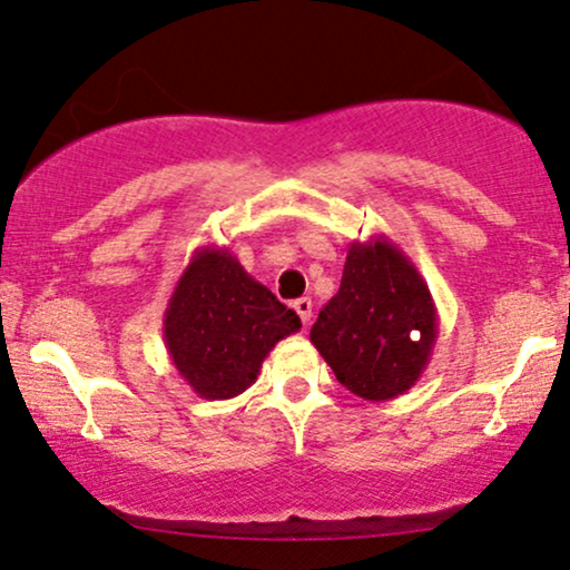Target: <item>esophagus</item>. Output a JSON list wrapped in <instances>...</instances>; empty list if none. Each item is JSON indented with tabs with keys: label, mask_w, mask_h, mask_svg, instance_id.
<instances>
[{
	"label": "esophagus",
	"mask_w": 570,
	"mask_h": 570,
	"mask_svg": "<svg viewBox=\"0 0 570 570\" xmlns=\"http://www.w3.org/2000/svg\"><path fill=\"white\" fill-rule=\"evenodd\" d=\"M294 311H297V316H299V322H303L305 326L311 324V316H313V299L311 297H299V299H294Z\"/></svg>",
	"instance_id": "1"
}]
</instances>
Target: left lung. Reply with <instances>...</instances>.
<instances>
[{
	"label": "left lung",
	"mask_w": 570,
	"mask_h": 570,
	"mask_svg": "<svg viewBox=\"0 0 570 570\" xmlns=\"http://www.w3.org/2000/svg\"><path fill=\"white\" fill-rule=\"evenodd\" d=\"M440 318L429 284L385 235L351 244L340 292L311 326V343L351 394L389 402L426 370Z\"/></svg>",
	"instance_id": "1"
}]
</instances>
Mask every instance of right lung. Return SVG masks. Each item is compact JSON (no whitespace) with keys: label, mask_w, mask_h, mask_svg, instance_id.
I'll return each mask as SVG.
<instances>
[{"label":"right lung","mask_w":570,"mask_h":570,"mask_svg":"<svg viewBox=\"0 0 570 570\" xmlns=\"http://www.w3.org/2000/svg\"><path fill=\"white\" fill-rule=\"evenodd\" d=\"M299 326L297 313L222 246L195 248L163 313V337L176 372L212 402L244 394L267 353Z\"/></svg>","instance_id":"add662e5"}]
</instances>
